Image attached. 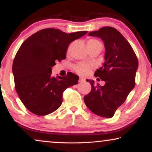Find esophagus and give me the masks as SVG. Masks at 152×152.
Segmentation results:
<instances>
[{
  "mask_svg": "<svg viewBox=\"0 0 152 152\" xmlns=\"http://www.w3.org/2000/svg\"><path fill=\"white\" fill-rule=\"evenodd\" d=\"M84 81H85V79L84 77H80V80H79V82H84Z\"/></svg>",
  "mask_w": 152,
  "mask_h": 152,
  "instance_id": "obj_1",
  "label": "esophagus"
}]
</instances>
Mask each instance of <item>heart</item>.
Segmentation results:
<instances>
[{
    "instance_id": "b5f03b06",
    "label": "heart",
    "mask_w": 152,
    "mask_h": 152,
    "mask_svg": "<svg viewBox=\"0 0 152 152\" xmlns=\"http://www.w3.org/2000/svg\"><path fill=\"white\" fill-rule=\"evenodd\" d=\"M87 45H88V46H93V45H101V43L95 39H89L87 42ZM75 68L76 72H78L79 74L86 75L88 73V72L91 70V66L85 63H80L77 64Z\"/></svg>"
}]
</instances>
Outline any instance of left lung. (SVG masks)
Segmentation results:
<instances>
[{"instance_id":"1","label":"left lung","mask_w":152,"mask_h":152,"mask_svg":"<svg viewBox=\"0 0 152 152\" xmlns=\"http://www.w3.org/2000/svg\"><path fill=\"white\" fill-rule=\"evenodd\" d=\"M88 36L100 38L104 44V62L94 75L105 84L95 85L93 80H86L91 91L84 100L93 113L110 118L134 88L138 59L129 43L115 28L104 27L89 32Z\"/></svg>"}]
</instances>
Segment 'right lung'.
<instances>
[{"label":"right lung","instance_id":"add662e5","mask_svg":"<svg viewBox=\"0 0 152 152\" xmlns=\"http://www.w3.org/2000/svg\"><path fill=\"white\" fill-rule=\"evenodd\" d=\"M88 32H64L46 28L28 37L14 57L12 72L16 93L27 109L37 115L56 111L62 103V94L78 83L72 72L66 77L51 75L55 61L66 59L70 43Z\"/></svg>","mask_w":152,"mask_h":152}]
</instances>
